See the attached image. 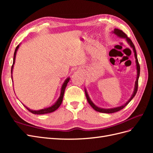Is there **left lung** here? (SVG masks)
Masks as SVG:
<instances>
[{"mask_svg":"<svg viewBox=\"0 0 153 153\" xmlns=\"http://www.w3.org/2000/svg\"><path fill=\"white\" fill-rule=\"evenodd\" d=\"M113 33H114L115 34H116L117 36L121 37V38H126V41H128V43H129V45L131 46V47L133 48V52L134 53H135V57L136 59V65H137V80L135 82V90H134L133 92V94H132L131 97L128 100V102H126L124 105L121 106H118V107L116 108H109V109H104V108H101L98 107V106H96L92 102V101L91 100V99L89 98V96H88L87 93L86 91H85V96H86V98L87 100L88 101V102L90 104V105L92 106V108H93L97 112H102V113H106V114H111V113H114V112H118V111L122 110L123 108H124L125 106H126L129 102H130L131 100L133 98V97L135 96L137 90H138V78H139L140 76V64L138 63V59H137V52H136V50H135V45H133V42L131 41V40L129 39V38H128L127 35L124 33V32L118 29H114V30L113 31Z\"/></svg>","mask_w":153,"mask_h":153,"instance_id":"8db88e82","label":"left lung"}]
</instances>
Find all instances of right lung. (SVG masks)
I'll list each match as a JSON object with an SVG mask.
<instances>
[{"label":"right lung","mask_w":153,"mask_h":153,"mask_svg":"<svg viewBox=\"0 0 153 153\" xmlns=\"http://www.w3.org/2000/svg\"><path fill=\"white\" fill-rule=\"evenodd\" d=\"M19 46L20 45H18L17 47H16V49L15 50V53H14V57H13V65L11 67V73H12V71H13V65L14 64H15V57H16V51L18 50V48H19ZM12 78V76H11ZM69 78H68L67 79L64 81V84L61 87V95H60L59 98L58 99V100L57 101V102L55 103L54 105H53L52 106H51L50 107L47 108H43V109H41L39 110H32L29 108H28L24 105L25 107L30 112L34 114H48V113H51V112H54L55 110H56L59 106L60 105H61L62 103V99H63V96H64V91H65V89L67 86L68 83L69 82Z\"/></svg>","instance_id":"obj_1"}]
</instances>
